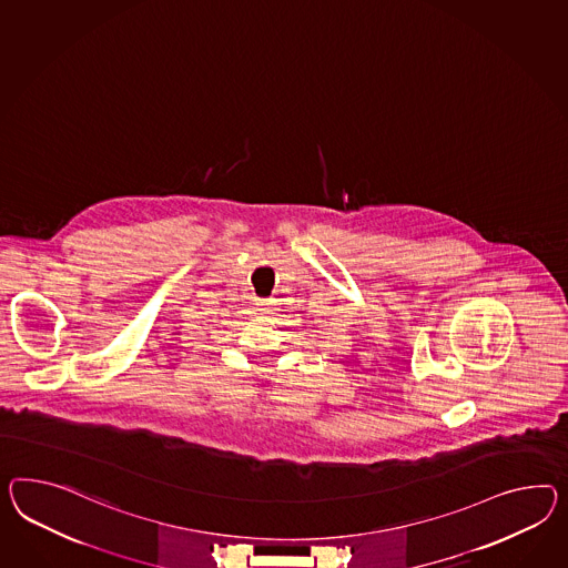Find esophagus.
I'll list each match as a JSON object with an SVG mask.
<instances>
[{
	"mask_svg": "<svg viewBox=\"0 0 568 568\" xmlns=\"http://www.w3.org/2000/svg\"><path fill=\"white\" fill-rule=\"evenodd\" d=\"M257 311H263V313H270L272 308H274V301H270V298H257Z\"/></svg>",
	"mask_w": 568,
	"mask_h": 568,
	"instance_id": "1",
	"label": "esophagus"
}]
</instances>
